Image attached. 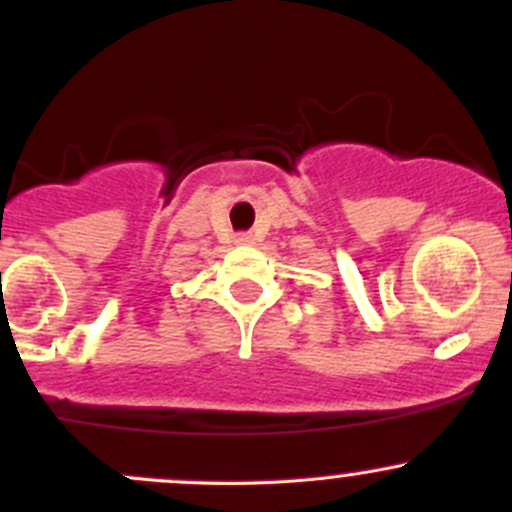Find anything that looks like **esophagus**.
<instances>
[{
  "label": "esophagus",
  "instance_id": "34e87169",
  "mask_svg": "<svg viewBox=\"0 0 512 512\" xmlns=\"http://www.w3.org/2000/svg\"><path fill=\"white\" fill-rule=\"evenodd\" d=\"M235 242L237 245H252V242H255V237H252V232H237Z\"/></svg>",
  "mask_w": 512,
  "mask_h": 512
}]
</instances>
